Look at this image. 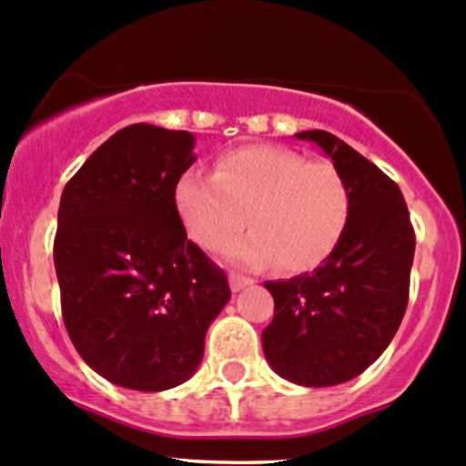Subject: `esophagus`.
<instances>
[{
  "instance_id": "34e87169",
  "label": "esophagus",
  "mask_w": 466,
  "mask_h": 466,
  "mask_svg": "<svg viewBox=\"0 0 466 466\" xmlns=\"http://www.w3.org/2000/svg\"><path fill=\"white\" fill-rule=\"evenodd\" d=\"M248 286H252V279L241 277V274H229V288H232V292H241Z\"/></svg>"
}]
</instances>
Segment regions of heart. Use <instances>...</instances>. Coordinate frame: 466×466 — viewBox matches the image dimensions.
<instances>
[{"label":"heart","mask_w":466,"mask_h":466,"mask_svg":"<svg viewBox=\"0 0 466 466\" xmlns=\"http://www.w3.org/2000/svg\"><path fill=\"white\" fill-rule=\"evenodd\" d=\"M174 205L189 237L217 249L246 225L248 234L223 249L234 266L312 270L326 261L350 223L352 196L339 169L308 163L272 145L228 151L217 171L189 169L176 180Z\"/></svg>","instance_id":"obj_1"}]
</instances>
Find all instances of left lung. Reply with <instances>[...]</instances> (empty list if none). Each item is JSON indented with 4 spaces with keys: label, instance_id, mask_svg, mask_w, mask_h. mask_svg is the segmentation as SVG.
Returning a JSON list of instances; mask_svg holds the SVG:
<instances>
[{
    "label": "left lung",
    "instance_id": "1",
    "mask_svg": "<svg viewBox=\"0 0 466 466\" xmlns=\"http://www.w3.org/2000/svg\"><path fill=\"white\" fill-rule=\"evenodd\" d=\"M315 143L350 187L352 212L335 252L312 272L266 281L274 319L263 330L268 364L299 386L344 384L386 350L409 303L415 234L400 187L328 131Z\"/></svg>",
    "mask_w": 466,
    "mask_h": 466
}]
</instances>
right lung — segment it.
Wrapping results in <instances>:
<instances>
[{
  "instance_id": "1",
  "label": "right lung",
  "mask_w": 466,
  "mask_h": 466,
  "mask_svg": "<svg viewBox=\"0 0 466 466\" xmlns=\"http://www.w3.org/2000/svg\"><path fill=\"white\" fill-rule=\"evenodd\" d=\"M194 143L189 131L129 125L62 192L53 258L65 326L82 360L122 389L156 393L187 381L232 295L176 212Z\"/></svg>"
}]
</instances>
